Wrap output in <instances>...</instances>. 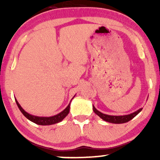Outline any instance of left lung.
I'll return each instance as SVG.
<instances>
[{"instance_id":"8db88e82","label":"left lung","mask_w":160,"mask_h":160,"mask_svg":"<svg viewBox=\"0 0 160 160\" xmlns=\"http://www.w3.org/2000/svg\"><path fill=\"white\" fill-rule=\"evenodd\" d=\"M92 109L93 111L95 112V113H96L99 117L102 119V120L106 121V122H111V123H115V124H120V123H125V122H127L128 121L132 120L135 116L138 114L141 111L142 108H140L138 111L133 112V113H130V114L127 115H122V116H112V115H108L104 114V113H102V112L98 111L94 107V105H92Z\"/></svg>"}]
</instances>
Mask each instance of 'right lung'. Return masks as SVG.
I'll return each mask as SVG.
<instances>
[{
  "label": "right lung",
  "instance_id": "1",
  "mask_svg": "<svg viewBox=\"0 0 160 160\" xmlns=\"http://www.w3.org/2000/svg\"><path fill=\"white\" fill-rule=\"evenodd\" d=\"M74 96L73 97L72 99L74 98ZM72 99H71V100H72ZM15 100H16V104H17L18 108H19L20 111L22 113V114L26 117L28 120H29L30 121H32V122H34V123L38 125H41V126H48V125L56 124L63 120L65 118V117H67V115L69 113L70 105H71V101L70 102L69 104L67 106V108H66L64 111L60 112V113H58V114L52 116V117H38V116H34V115L30 114V113H27V112L21 107V105L19 104V102H18V101L16 100V98H15Z\"/></svg>",
  "mask_w": 160,
  "mask_h": 160
}]
</instances>
